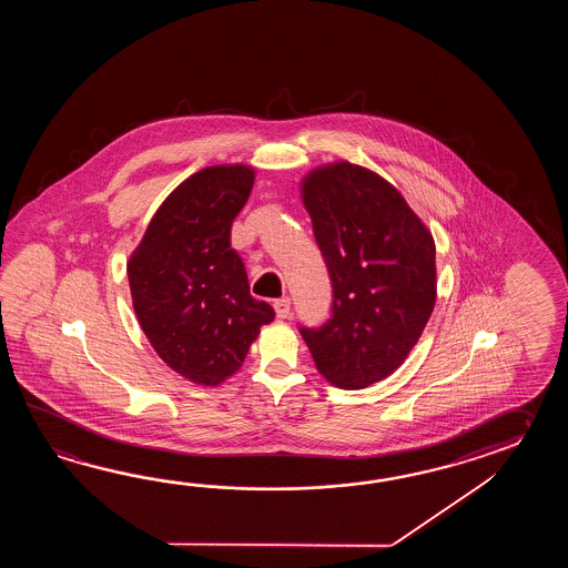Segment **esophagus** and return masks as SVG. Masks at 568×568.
<instances>
[{"mask_svg":"<svg viewBox=\"0 0 568 568\" xmlns=\"http://www.w3.org/2000/svg\"><path fill=\"white\" fill-rule=\"evenodd\" d=\"M274 308H276V316L278 318H288L290 316V298H278V301L274 302Z\"/></svg>","mask_w":568,"mask_h":568,"instance_id":"esophagus-1","label":"esophagus"}]
</instances>
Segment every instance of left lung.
<instances>
[{"mask_svg": "<svg viewBox=\"0 0 568 568\" xmlns=\"http://www.w3.org/2000/svg\"><path fill=\"white\" fill-rule=\"evenodd\" d=\"M301 199L335 296L302 337L328 384L363 389L406 362L435 311V237L392 182L347 160L311 170Z\"/></svg>", "mask_w": 568, "mask_h": 568, "instance_id": "obj_1", "label": "left lung"}]
</instances>
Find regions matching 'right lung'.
<instances>
[{"mask_svg": "<svg viewBox=\"0 0 568 568\" xmlns=\"http://www.w3.org/2000/svg\"><path fill=\"white\" fill-rule=\"evenodd\" d=\"M250 164L194 172L158 206L128 260L133 313L158 357L196 386L242 369L274 308L250 294L231 225L254 186Z\"/></svg>", "mask_w": 568, "mask_h": 568, "instance_id": "right-lung-1", "label": "right lung"}]
</instances>
